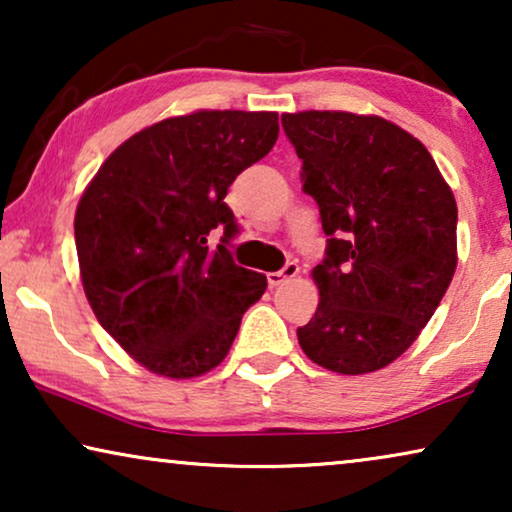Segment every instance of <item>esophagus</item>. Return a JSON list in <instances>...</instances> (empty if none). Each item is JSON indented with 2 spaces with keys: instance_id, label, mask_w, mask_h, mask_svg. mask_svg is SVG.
I'll return each instance as SVG.
<instances>
[{
  "instance_id": "esophagus-1",
  "label": "esophagus",
  "mask_w": 512,
  "mask_h": 512,
  "mask_svg": "<svg viewBox=\"0 0 512 512\" xmlns=\"http://www.w3.org/2000/svg\"><path fill=\"white\" fill-rule=\"evenodd\" d=\"M298 275V265L296 263H286L282 270L279 272H270L268 275V284L270 286H279V284H284V282H289V279H293Z\"/></svg>"
}]
</instances>
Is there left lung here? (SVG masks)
Returning a JSON list of instances; mask_svg holds the SVG:
<instances>
[{"instance_id":"1","label":"left lung","mask_w":512,"mask_h":512,"mask_svg":"<svg viewBox=\"0 0 512 512\" xmlns=\"http://www.w3.org/2000/svg\"><path fill=\"white\" fill-rule=\"evenodd\" d=\"M282 125L328 235L298 342L333 373H375L419 338L452 282L454 193L426 146L382 116L298 111Z\"/></svg>"}]
</instances>
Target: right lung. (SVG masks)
<instances>
[{"label":"right lung","instance_id":"add662e5","mask_svg":"<svg viewBox=\"0 0 512 512\" xmlns=\"http://www.w3.org/2000/svg\"><path fill=\"white\" fill-rule=\"evenodd\" d=\"M277 135V111L165 118L125 139L83 191L74 216L83 291L104 331L151 373L191 380L219 366L265 293V275L228 254L237 223L223 198ZM219 225L224 244L209 250Z\"/></svg>","mask_w":512,"mask_h":512}]
</instances>
